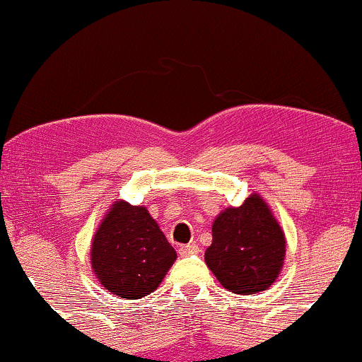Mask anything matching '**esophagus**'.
Returning <instances> with one entry per match:
<instances>
[{
  "instance_id": "1",
  "label": "esophagus",
  "mask_w": 362,
  "mask_h": 362,
  "mask_svg": "<svg viewBox=\"0 0 362 362\" xmlns=\"http://www.w3.org/2000/svg\"><path fill=\"white\" fill-rule=\"evenodd\" d=\"M178 253H180L182 257H187V255H194V253H199V247L195 243H189V245H182L180 248H178Z\"/></svg>"
}]
</instances>
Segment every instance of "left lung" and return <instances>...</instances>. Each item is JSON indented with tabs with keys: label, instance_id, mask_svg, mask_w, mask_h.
Here are the masks:
<instances>
[{
	"label": "left lung",
	"instance_id": "obj_1",
	"mask_svg": "<svg viewBox=\"0 0 362 362\" xmlns=\"http://www.w3.org/2000/svg\"><path fill=\"white\" fill-rule=\"evenodd\" d=\"M284 257V231L264 199L252 194L240 207H228L216 216L213 243L204 259L223 288L255 294L279 277Z\"/></svg>",
	"mask_w": 362,
	"mask_h": 362
}]
</instances>
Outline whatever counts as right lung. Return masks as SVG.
Returning a JSON list of instances; mask_svg holds the SVG:
<instances>
[{
    "label": "right lung",
    "instance_id": "obj_1",
    "mask_svg": "<svg viewBox=\"0 0 362 362\" xmlns=\"http://www.w3.org/2000/svg\"><path fill=\"white\" fill-rule=\"evenodd\" d=\"M91 269L105 289L139 300L153 293L177 259V252L144 206L112 204L91 242Z\"/></svg>",
    "mask_w": 362,
    "mask_h": 362
}]
</instances>
